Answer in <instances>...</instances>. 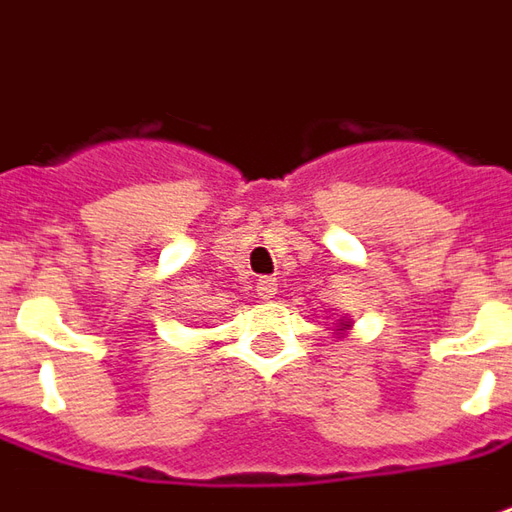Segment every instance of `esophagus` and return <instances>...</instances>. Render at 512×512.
<instances>
[{
    "label": "esophagus",
    "mask_w": 512,
    "mask_h": 512,
    "mask_svg": "<svg viewBox=\"0 0 512 512\" xmlns=\"http://www.w3.org/2000/svg\"><path fill=\"white\" fill-rule=\"evenodd\" d=\"M256 296L259 299H273L276 296V279H270V276H262L259 282H256Z\"/></svg>",
    "instance_id": "esophagus-1"
}]
</instances>
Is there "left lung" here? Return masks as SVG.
<instances>
[{
  "label": "left lung",
  "instance_id": "left-lung-1",
  "mask_svg": "<svg viewBox=\"0 0 512 512\" xmlns=\"http://www.w3.org/2000/svg\"><path fill=\"white\" fill-rule=\"evenodd\" d=\"M350 327H353V322H350V319H339V322H336V330H339V333H347V330H350ZM339 333H336V336H339Z\"/></svg>",
  "mask_w": 512,
  "mask_h": 512
}]
</instances>
